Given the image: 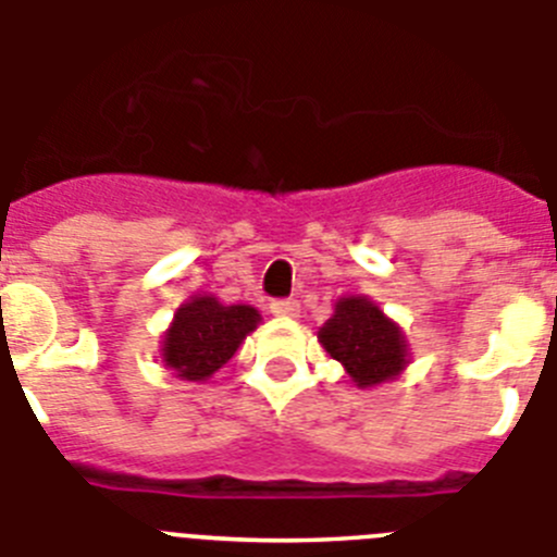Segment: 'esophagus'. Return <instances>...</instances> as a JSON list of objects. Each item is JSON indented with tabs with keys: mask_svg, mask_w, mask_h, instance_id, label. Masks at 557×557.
<instances>
[{
	"mask_svg": "<svg viewBox=\"0 0 557 557\" xmlns=\"http://www.w3.org/2000/svg\"><path fill=\"white\" fill-rule=\"evenodd\" d=\"M270 312H273L275 318H298L300 304L295 298H278L270 304Z\"/></svg>",
	"mask_w": 557,
	"mask_h": 557,
	"instance_id": "34e87169",
	"label": "esophagus"
}]
</instances>
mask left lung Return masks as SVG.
Returning <instances> with one entry per match:
<instances>
[{"instance_id": "left-lung-1", "label": "left lung", "mask_w": 557, "mask_h": 557, "mask_svg": "<svg viewBox=\"0 0 557 557\" xmlns=\"http://www.w3.org/2000/svg\"><path fill=\"white\" fill-rule=\"evenodd\" d=\"M318 336L359 386L389 381L406 367V342L400 329L367 298H342L334 318Z\"/></svg>"}]
</instances>
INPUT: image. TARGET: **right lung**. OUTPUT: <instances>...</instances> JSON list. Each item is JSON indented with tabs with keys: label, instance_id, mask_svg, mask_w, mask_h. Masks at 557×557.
I'll return each instance as SVG.
<instances>
[{
	"label": "right lung",
	"instance_id": "right-lung-1",
	"mask_svg": "<svg viewBox=\"0 0 557 557\" xmlns=\"http://www.w3.org/2000/svg\"><path fill=\"white\" fill-rule=\"evenodd\" d=\"M257 323L259 314L251 306H223L209 295L193 298L173 318L162 359L176 370L178 379L203 381L232 359Z\"/></svg>",
	"mask_w": 557,
	"mask_h": 557
}]
</instances>
